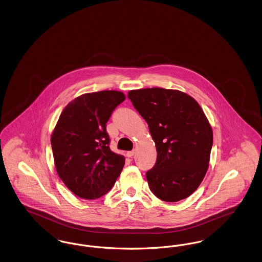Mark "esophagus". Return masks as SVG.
I'll use <instances>...</instances> for the list:
<instances>
[{
    "label": "esophagus",
    "mask_w": 262,
    "mask_h": 262,
    "mask_svg": "<svg viewBox=\"0 0 262 262\" xmlns=\"http://www.w3.org/2000/svg\"><path fill=\"white\" fill-rule=\"evenodd\" d=\"M135 153H136V152H135V150H132V151H128V152H127V153H126V156H127V157H129V158H132V157H133V156H134V155H135Z\"/></svg>",
    "instance_id": "esophagus-1"
}]
</instances>
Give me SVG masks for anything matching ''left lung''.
<instances>
[{
    "label": "left lung",
    "mask_w": 262,
    "mask_h": 262,
    "mask_svg": "<svg viewBox=\"0 0 262 262\" xmlns=\"http://www.w3.org/2000/svg\"><path fill=\"white\" fill-rule=\"evenodd\" d=\"M146 121L157 159L146 172L150 190L160 200H185L200 187L207 172L213 133L200 104L186 93L144 88L127 93Z\"/></svg>",
    "instance_id": "obj_1"
}]
</instances>
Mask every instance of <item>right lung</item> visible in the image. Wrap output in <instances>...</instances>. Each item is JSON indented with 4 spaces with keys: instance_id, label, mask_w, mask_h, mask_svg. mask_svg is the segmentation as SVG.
<instances>
[{
    "instance_id": "1",
    "label": "right lung",
    "mask_w": 262,
    "mask_h": 262,
    "mask_svg": "<svg viewBox=\"0 0 262 262\" xmlns=\"http://www.w3.org/2000/svg\"><path fill=\"white\" fill-rule=\"evenodd\" d=\"M123 92L86 93L70 102L51 137L57 173L78 198L99 199L117 181L125 157L111 151L106 124L125 101Z\"/></svg>"
}]
</instances>
